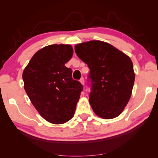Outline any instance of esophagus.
Instances as JSON below:
<instances>
[{
	"label": "esophagus",
	"instance_id": "esophagus-1",
	"mask_svg": "<svg viewBox=\"0 0 158 158\" xmlns=\"http://www.w3.org/2000/svg\"><path fill=\"white\" fill-rule=\"evenodd\" d=\"M80 83H81L82 85H84V83H85V81H84L83 77H82V78L80 80Z\"/></svg>",
	"mask_w": 158,
	"mask_h": 158
}]
</instances>
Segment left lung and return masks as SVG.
Returning <instances> with one entry per match:
<instances>
[{
  "instance_id": "8db88e82",
  "label": "left lung",
  "mask_w": 158,
  "mask_h": 158,
  "mask_svg": "<svg viewBox=\"0 0 158 158\" xmlns=\"http://www.w3.org/2000/svg\"><path fill=\"white\" fill-rule=\"evenodd\" d=\"M75 53L90 69L89 103L99 117L119 116L131 98L135 74L130 57L107 42L98 40L77 44Z\"/></svg>"
}]
</instances>
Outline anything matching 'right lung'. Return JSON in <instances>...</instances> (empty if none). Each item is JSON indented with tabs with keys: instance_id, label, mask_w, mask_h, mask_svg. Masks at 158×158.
Here are the masks:
<instances>
[{
	"instance_id": "1",
	"label": "right lung",
	"mask_w": 158,
	"mask_h": 158,
	"mask_svg": "<svg viewBox=\"0 0 158 158\" xmlns=\"http://www.w3.org/2000/svg\"><path fill=\"white\" fill-rule=\"evenodd\" d=\"M70 44H51L36 52L23 70L24 89L39 114L47 122L64 124L74 116L83 85L64 66L71 59Z\"/></svg>"
}]
</instances>
